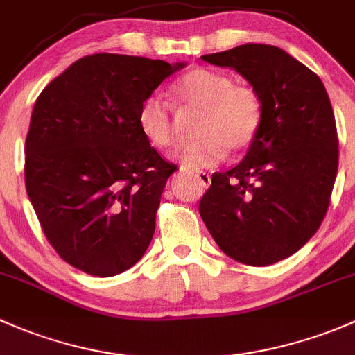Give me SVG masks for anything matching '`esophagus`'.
Here are the masks:
<instances>
[{
  "mask_svg": "<svg viewBox=\"0 0 355 355\" xmlns=\"http://www.w3.org/2000/svg\"><path fill=\"white\" fill-rule=\"evenodd\" d=\"M193 176L200 181V184L205 186V188H208L211 182V176L208 173H205V171H193Z\"/></svg>",
  "mask_w": 355,
  "mask_h": 355,
  "instance_id": "1",
  "label": "esophagus"
}]
</instances>
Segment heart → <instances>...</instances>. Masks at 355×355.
<instances>
[{"label":"heart","mask_w":355,"mask_h":355,"mask_svg":"<svg viewBox=\"0 0 355 355\" xmlns=\"http://www.w3.org/2000/svg\"><path fill=\"white\" fill-rule=\"evenodd\" d=\"M173 96L184 107L202 109L195 126L198 140L188 141L174 152L186 169H202L220 162L227 150H246L261 126L263 109L251 87L234 83L225 73L195 68L173 87ZM137 124L141 137L159 150L173 147L176 140L171 107L160 97L150 96L140 104Z\"/></svg>","instance_id":"obj_1"}]
</instances>
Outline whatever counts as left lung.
<instances>
[{"instance_id": "obj_1", "label": "left lung", "mask_w": 355, "mask_h": 355, "mask_svg": "<svg viewBox=\"0 0 355 355\" xmlns=\"http://www.w3.org/2000/svg\"><path fill=\"white\" fill-rule=\"evenodd\" d=\"M202 60L244 76L263 118L246 157L211 174L200 215L229 258L272 265L311 239L330 205L338 169L330 98L320 76L280 47L244 44Z\"/></svg>"}]
</instances>
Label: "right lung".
Segmentation results:
<instances>
[{"label":"right lung","mask_w":355,"mask_h":355,"mask_svg":"<svg viewBox=\"0 0 355 355\" xmlns=\"http://www.w3.org/2000/svg\"><path fill=\"white\" fill-rule=\"evenodd\" d=\"M186 63L98 53L47 83L25 141V186L51 246L96 277L147 251L166 182L178 169L141 137L137 112Z\"/></svg>","instance_id":"obj_1"}]
</instances>
